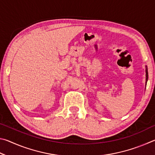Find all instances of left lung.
Returning a JSON list of instances; mask_svg holds the SVG:
<instances>
[{"instance_id":"left-lung-1","label":"left lung","mask_w":155,"mask_h":155,"mask_svg":"<svg viewBox=\"0 0 155 155\" xmlns=\"http://www.w3.org/2000/svg\"><path fill=\"white\" fill-rule=\"evenodd\" d=\"M148 68H147V65H146V83H147V81H148Z\"/></svg>"}]
</instances>
